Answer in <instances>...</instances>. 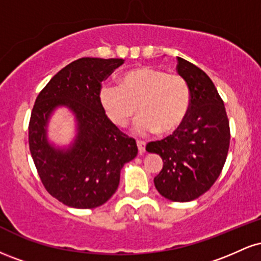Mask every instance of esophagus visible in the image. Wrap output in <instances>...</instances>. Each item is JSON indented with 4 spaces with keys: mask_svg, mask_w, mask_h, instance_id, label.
I'll use <instances>...</instances> for the list:
<instances>
[{
    "mask_svg": "<svg viewBox=\"0 0 261 261\" xmlns=\"http://www.w3.org/2000/svg\"><path fill=\"white\" fill-rule=\"evenodd\" d=\"M136 143H137V148H139V153H143V152H145V148H146L145 141L137 140Z\"/></svg>",
    "mask_w": 261,
    "mask_h": 261,
    "instance_id": "obj_1",
    "label": "esophagus"
}]
</instances>
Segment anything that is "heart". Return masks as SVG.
<instances>
[{
  "instance_id": "1",
  "label": "heart",
  "mask_w": 261,
  "mask_h": 261,
  "mask_svg": "<svg viewBox=\"0 0 261 261\" xmlns=\"http://www.w3.org/2000/svg\"><path fill=\"white\" fill-rule=\"evenodd\" d=\"M100 103L108 118L124 127L137 114L136 131L140 135L169 134L181 126L191 104V94L184 77L161 68L141 66L127 71L120 86L104 85Z\"/></svg>"
}]
</instances>
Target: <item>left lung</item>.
I'll list each match as a JSON object with an SVG mask.
<instances>
[{
    "instance_id": "1",
    "label": "left lung",
    "mask_w": 261,
    "mask_h": 261,
    "mask_svg": "<svg viewBox=\"0 0 261 261\" xmlns=\"http://www.w3.org/2000/svg\"><path fill=\"white\" fill-rule=\"evenodd\" d=\"M176 72L190 88V110L181 126L166 139L148 142L146 151L160 154L163 168L154 187L176 202L205 194L222 172L229 148L230 131L226 108L214 82L201 68L176 58Z\"/></svg>"
}]
</instances>
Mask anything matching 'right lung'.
I'll return each mask as SVG.
<instances>
[{
	"mask_svg": "<svg viewBox=\"0 0 261 261\" xmlns=\"http://www.w3.org/2000/svg\"><path fill=\"white\" fill-rule=\"evenodd\" d=\"M122 59L82 58L60 70L39 93L28 126L29 149L44 188L60 202L76 208L106 203L120 181V170L137 154L136 141L121 133L100 103L101 82ZM66 105L76 114L79 135L64 152L46 141L49 113Z\"/></svg>",
	"mask_w": 261,
	"mask_h": 261,
	"instance_id": "add662e5",
	"label": "right lung"
}]
</instances>
